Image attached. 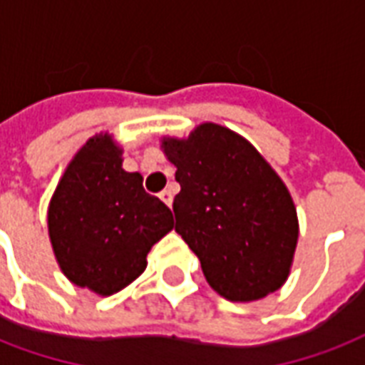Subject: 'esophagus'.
<instances>
[{"label":"esophagus","mask_w":365,"mask_h":365,"mask_svg":"<svg viewBox=\"0 0 365 365\" xmlns=\"http://www.w3.org/2000/svg\"><path fill=\"white\" fill-rule=\"evenodd\" d=\"M164 201V203L168 205V207H172V201H174V193H172V190H164L160 191V195H158Z\"/></svg>","instance_id":"1"}]
</instances>
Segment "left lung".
<instances>
[{
  "label": "left lung",
  "instance_id": "left-lung-1",
  "mask_svg": "<svg viewBox=\"0 0 365 365\" xmlns=\"http://www.w3.org/2000/svg\"><path fill=\"white\" fill-rule=\"evenodd\" d=\"M175 166V232L201 261L210 288L230 302L277 292L292 269L298 215L290 191L257 148L207 121L162 137Z\"/></svg>",
  "mask_w": 365,
  "mask_h": 365
}]
</instances>
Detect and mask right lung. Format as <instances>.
I'll use <instances>...</instances> for the list:
<instances>
[{"instance_id":"1","label":"right lung","mask_w":365,"mask_h":365,"mask_svg":"<svg viewBox=\"0 0 365 365\" xmlns=\"http://www.w3.org/2000/svg\"><path fill=\"white\" fill-rule=\"evenodd\" d=\"M123 150L96 133L77 150L48 207V234L69 282L112 296L147 269L150 247L174 228L172 210L121 168Z\"/></svg>"}]
</instances>
